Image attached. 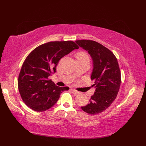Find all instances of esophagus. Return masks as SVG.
I'll return each instance as SVG.
<instances>
[{
	"label": "esophagus",
	"mask_w": 146,
	"mask_h": 146,
	"mask_svg": "<svg viewBox=\"0 0 146 146\" xmlns=\"http://www.w3.org/2000/svg\"><path fill=\"white\" fill-rule=\"evenodd\" d=\"M71 91L72 92L73 94H75V95L79 94V92H78L77 90H74V89H71Z\"/></svg>",
	"instance_id": "obj_1"
}]
</instances>
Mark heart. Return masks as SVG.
Instances as JSON below:
<instances>
[{
    "instance_id": "obj_1",
    "label": "heart",
    "mask_w": 146,
    "mask_h": 146,
    "mask_svg": "<svg viewBox=\"0 0 146 146\" xmlns=\"http://www.w3.org/2000/svg\"><path fill=\"white\" fill-rule=\"evenodd\" d=\"M77 58L78 59H88L89 60V56H88V54L85 52H79L77 55Z\"/></svg>"
}]
</instances>
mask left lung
I'll return each mask as SVG.
<instances>
[{
  "label": "left lung",
  "mask_w": 146,
  "mask_h": 146,
  "mask_svg": "<svg viewBox=\"0 0 146 146\" xmlns=\"http://www.w3.org/2000/svg\"><path fill=\"white\" fill-rule=\"evenodd\" d=\"M79 47L88 52L93 60L91 80L95 92L89 104L81 106L85 112L95 115L106 110L115 101L121 85V72L116 57L109 49L92 40L76 41Z\"/></svg>",
  "instance_id": "8db88e82"
}]
</instances>
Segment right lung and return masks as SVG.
<instances>
[{
  "label": "right lung",
  "instance_id": "add662e5",
  "mask_svg": "<svg viewBox=\"0 0 146 146\" xmlns=\"http://www.w3.org/2000/svg\"><path fill=\"white\" fill-rule=\"evenodd\" d=\"M79 47L73 41H51L29 53L22 64L18 86L23 101L31 109L42 112L51 108L68 87H59L48 77L56 72L59 60Z\"/></svg>",
  "mask_w": 146,
  "mask_h": 146
}]
</instances>
